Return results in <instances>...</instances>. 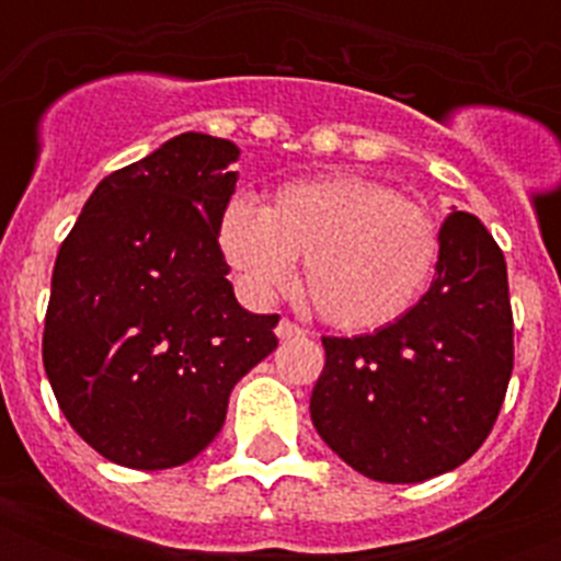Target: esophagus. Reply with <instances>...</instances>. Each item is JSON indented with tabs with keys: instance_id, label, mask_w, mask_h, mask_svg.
I'll list each match as a JSON object with an SVG mask.
<instances>
[{
	"instance_id": "obj_1",
	"label": "esophagus",
	"mask_w": 561,
	"mask_h": 561,
	"mask_svg": "<svg viewBox=\"0 0 561 561\" xmlns=\"http://www.w3.org/2000/svg\"><path fill=\"white\" fill-rule=\"evenodd\" d=\"M299 334L306 332H302L297 323H290V320H279V325H276V337H279V341H290V337H299Z\"/></svg>"
}]
</instances>
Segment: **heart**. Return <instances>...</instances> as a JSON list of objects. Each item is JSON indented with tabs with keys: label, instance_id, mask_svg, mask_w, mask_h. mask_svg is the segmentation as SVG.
Returning a JSON list of instances; mask_svg holds the SVG:
<instances>
[{
	"label": "heart",
	"instance_id": "heart-1",
	"mask_svg": "<svg viewBox=\"0 0 561 561\" xmlns=\"http://www.w3.org/2000/svg\"><path fill=\"white\" fill-rule=\"evenodd\" d=\"M215 236L255 302L288 288L294 259H302L306 297L343 332H373L408 314L439 255L434 220L422 206L355 174L285 183L267 209L232 197Z\"/></svg>",
	"mask_w": 561,
	"mask_h": 561
}]
</instances>
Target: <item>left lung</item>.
Here are the masks:
<instances>
[{
  "mask_svg": "<svg viewBox=\"0 0 561 561\" xmlns=\"http://www.w3.org/2000/svg\"><path fill=\"white\" fill-rule=\"evenodd\" d=\"M323 346L311 422L343 462L381 483L457 469L495 425L513 375L501 247L474 215L451 211L425 297L396 323Z\"/></svg>",
  "mask_w": 561,
  "mask_h": 561,
  "instance_id": "obj_1",
  "label": "left lung"
}]
</instances>
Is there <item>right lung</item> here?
Segmentation results:
<instances>
[{
    "label": "right lung",
    "instance_id": "1",
    "mask_svg": "<svg viewBox=\"0 0 561 561\" xmlns=\"http://www.w3.org/2000/svg\"><path fill=\"white\" fill-rule=\"evenodd\" d=\"M238 153L218 136H174L101 180L60 244L43 367L75 434L110 462L194 460L232 387L279 343V314L238 306L215 236Z\"/></svg>",
    "mask_w": 561,
    "mask_h": 561
}]
</instances>
